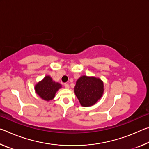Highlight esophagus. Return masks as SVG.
<instances>
[{
  "instance_id": "1",
  "label": "esophagus",
  "mask_w": 149,
  "mask_h": 149,
  "mask_svg": "<svg viewBox=\"0 0 149 149\" xmlns=\"http://www.w3.org/2000/svg\"><path fill=\"white\" fill-rule=\"evenodd\" d=\"M64 87H65V89H69V87H70L69 85L68 84H64Z\"/></svg>"
}]
</instances>
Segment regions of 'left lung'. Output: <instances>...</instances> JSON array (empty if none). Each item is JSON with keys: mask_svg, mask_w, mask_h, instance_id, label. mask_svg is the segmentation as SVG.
<instances>
[{"mask_svg": "<svg viewBox=\"0 0 149 149\" xmlns=\"http://www.w3.org/2000/svg\"><path fill=\"white\" fill-rule=\"evenodd\" d=\"M104 83L99 77L82 75L77 80L74 93L81 105L91 107L100 99L104 93Z\"/></svg>", "mask_w": 149, "mask_h": 149, "instance_id": "1", "label": "left lung"}]
</instances>
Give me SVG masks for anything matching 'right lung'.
<instances>
[{"label": "right lung", "mask_w": 149, "mask_h": 149, "mask_svg": "<svg viewBox=\"0 0 149 149\" xmlns=\"http://www.w3.org/2000/svg\"><path fill=\"white\" fill-rule=\"evenodd\" d=\"M60 88H62V85L55 82L48 75L35 85V91L37 95L47 102L54 99L56 92Z\"/></svg>", "instance_id": "1"}]
</instances>
